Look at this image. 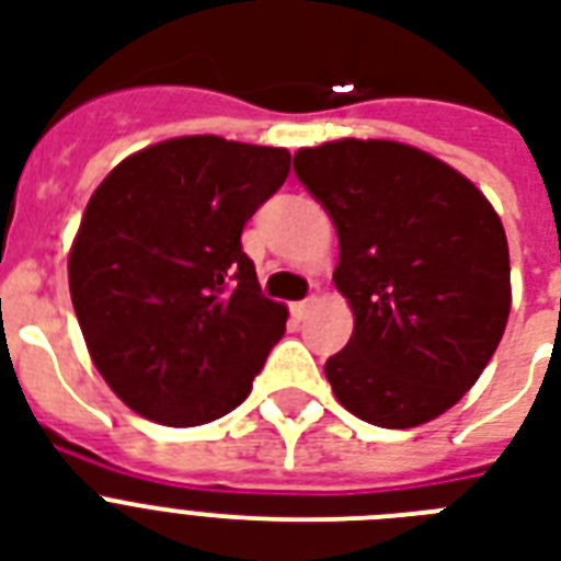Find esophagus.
<instances>
[{"label":"esophagus","instance_id":"esophagus-1","mask_svg":"<svg viewBox=\"0 0 561 561\" xmlns=\"http://www.w3.org/2000/svg\"><path fill=\"white\" fill-rule=\"evenodd\" d=\"M314 306H317V297H308V299H302V302H294V306H290V314L297 317V320H306Z\"/></svg>","mask_w":561,"mask_h":561}]
</instances>
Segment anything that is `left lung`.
Wrapping results in <instances>:
<instances>
[{
	"label": "left lung",
	"mask_w": 561,
	"mask_h": 561,
	"mask_svg": "<svg viewBox=\"0 0 561 561\" xmlns=\"http://www.w3.org/2000/svg\"><path fill=\"white\" fill-rule=\"evenodd\" d=\"M332 215L334 285L355 332L325 360L343 408L378 427H416L471 390L504 337L510 247L471 180L387 139H337L294 157Z\"/></svg>",
	"instance_id": "obj_1"
}]
</instances>
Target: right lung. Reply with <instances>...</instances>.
I'll list each match as a JSON object with an SVG mask.
<instances>
[{"label": "right lung", "mask_w": 561, "mask_h": 561, "mask_svg": "<svg viewBox=\"0 0 561 561\" xmlns=\"http://www.w3.org/2000/svg\"><path fill=\"white\" fill-rule=\"evenodd\" d=\"M285 148L180 136L127 157L87 203L69 290L92 364L139 416H227L285 334L241 229L288 180Z\"/></svg>", "instance_id": "right-lung-1"}]
</instances>
